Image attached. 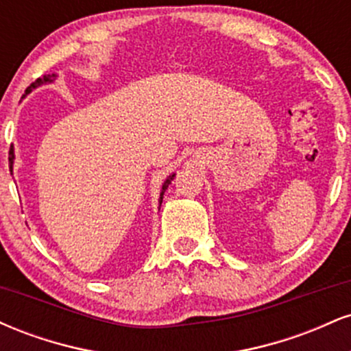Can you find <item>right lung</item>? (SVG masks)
Returning <instances> with one entry per match:
<instances>
[{
    "label": "right lung",
    "mask_w": 351,
    "mask_h": 351,
    "mask_svg": "<svg viewBox=\"0 0 351 351\" xmlns=\"http://www.w3.org/2000/svg\"><path fill=\"white\" fill-rule=\"evenodd\" d=\"M56 79H58V75H56V74H47V75H43V77H39L38 80H34V82L31 84V86L26 88V92H24L23 99L26 97L27 94H31V92H33L34 88H38V87H41V86H46V84H52ZM13 165H14V147H13V145H11V150H10V170H11V171H13ZM175 175H176V173H171V175L168 176V178L163 181L162 191H160V199H158L160 206H162V201H163L165 191H167V188L171 184V181H173V178H175Z\"/></svg>",
    "instance_id": "1"
}]
</instances>
